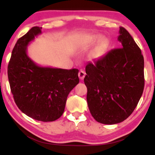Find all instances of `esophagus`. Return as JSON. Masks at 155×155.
<instances>
[{"label": "esophagus", "instance_id": "esophagus-1", "mask_svg": "<svg viewBox=\"0 0 155 155\" xmlns=\"http://www.w3.org/2000/svg\"><path fill=\"white\" fill-rule=\"evenodd\" d=\"M85 76V72H84V71L81 70L80 72H78V77H79L81 80H83V78H84Z\"/></svg>", "mask_w": 155, "mask_h": 155}]
</instances>
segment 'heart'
I'll return each instance as SVG.
<instances>
[{
	"label": "heart",
	"instance_id": "obj_1",
	"mask_svg": "<svg viewBox=\"0 0 155 155\" xmlns=\"http://www.w3.org/2000/svg\"><path fill=\"white\" fill-rule=\"evenodd\" d=\"M102 40V36L99 35H89L85 36L83 38L81 44L83 46H89L92 44H94L98 41ZM105 47V43L102 42L99 44L96 48L92 51L90 54V56L92 58H97L104 51Z\"/></svg>",
	"mask_w": 155,
	"mask_h": 155
}]
</instances>
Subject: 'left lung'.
Here are the masks:
<instances>
[{"label": "left lung", "mask_w": 155, "mask_h": 155, "mask_svg": "<svg viewBox=\"0 0 155 155\" xmlns=\"http://www.w3.org/2000/svg\"><path fill=\"white\" fill-rule=\"evenodd\" d=\"M114 49L85 67L84 83L92 116L103 124L126 120L141 99L144 88V59L141 51L126 29L121 27Z\"/></svg>", "instance_id": "8db88e82"}]
</instances>
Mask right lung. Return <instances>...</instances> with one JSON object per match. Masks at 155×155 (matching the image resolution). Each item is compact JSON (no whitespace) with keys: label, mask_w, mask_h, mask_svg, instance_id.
Masks as SVG:
<instances>
[{"label":"right lung","mask_w":155,"mask_h":155,"mask_svg":"<svg viewBox=\"0 0 155 155\" xmlns=\"http://www.w3.org/2000/svg\"><path fill=\"white\" fill-rule=\"evenodd\" d=\"M41 29L33 27L17 41L7 74L18 108L34 119L48 122L61 117L69 93L79 83V78L77 69L41 66L28 56V47L42 34Z\"/></svg>","instance_id":"1"}]
</instances>
